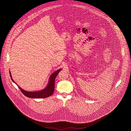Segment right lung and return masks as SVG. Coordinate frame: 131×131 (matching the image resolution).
<instances>
[{
    "label": "right lung",
    "mask_w": 131,
    "mask_h": 131,
    "mask_svg": "<svg viewBox=\"0 0 131 131\" xmlns=\"http://www.w3.org/2000/svg\"><path fill=\"white\" fill-rule=\"evenodd\" d=\"M61 70V69H59L56 72H54L52 74H51L50 77L49 81V83L48 84V85L45 89L42 90L35 91V92H29V91H25V90L21 88L17 84V83H16L13 81L10 71H9V73H10V77H11L12 81L14 82H15L18 85L19 89L20 90L21 92L24 94L25 96H26L28 98H31L39 99V98H47L48 97H49L50 96H51L53 94V91L54 90V84H55L54 81H55L57 75H58V74Z\"/></svg>",
    "instance_id": "1"
}]
</instances>
